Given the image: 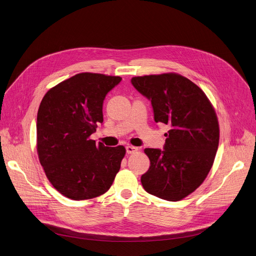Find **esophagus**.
Returning <instances> with one entry per match:
<instances>
[{"label":"esophagus","instance_id":"obj_1","mask_svg":"<svg viewBox=\"0 0 256 256\" xmlns=\"http://www.w3.org/2000/svg\"><path fill=\"white\" fill-rule=\"evenodd\" d=\"M126 153H128V154H132V153H134V152H136L138 150V147H134V146H132V145H128V146H126Z\"/></svg>","mask_w":256,"mask_h":256}]
</instances>
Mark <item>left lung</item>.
Here are the masks:
<instances>
[{"label":"left lung","instance_id":"obj_1","mask_svg":"<svg viewBox=\"0 0 256 256\" xmlns=\"http://www.w3.org/2000/svg\"><path fill=\"white\" fill-rule=\"evenodd\" d=\"M132 84L151 101L155 122L170 128L164 150H144L150 168L141 176L143 188L158 198L180 201L212 168L220 142L214 108L197 84L178 74L134 76Z\"/></svg>","mask_w":256,"mask_h":256}]
</instances>
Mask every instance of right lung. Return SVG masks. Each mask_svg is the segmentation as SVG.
I'll list each match as a JSON object with an SVG mask.
<instances>
[{"label": "right lung", "instance_id": "right-lung-1", "mask_svg": "<svg viewBox=\"0 0 256 256\" xmlns=\"http://www.w3.org/2000/svg\"><path fill=\"white\" fill-rule=\"evenodd\" d=\"M120 76L82 72L50 88L36 118V150L53 187L72 200L106 193L120 172L124 146L105 147L90 136L103 122V101Z\"/></svg>", "mask_w": 256, "mask_h": 256}]
</instances>
